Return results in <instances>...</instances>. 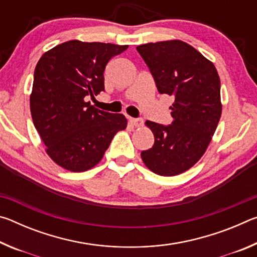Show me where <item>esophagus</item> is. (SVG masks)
Instances as JSON below:
<instances>
[{
    "label": "esophagus",
    "mask_w": 257,
    "mask_h": 257,
    "mask_svg": "<svg viewBox=\"0 0 257 257\" xmlns=\"http://www.w3.org/2000/svg\"><path fill=\"white\" fill-rule=\"evenodd\" d=\"M130 122H132L135 127H142L144 124V120L142 118H130Z\"/></svg>",
    "instance_id": "esophagus-1"
}]
</instances>
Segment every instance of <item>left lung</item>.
<instances>
[{
    "label": "left lung",
    "instance_id": "1",
    "mask_svg": "<svg viewBox=\"0 0 257 257\" xmlns=\"http://www.w3.org/2000/svg\"><path fill=\"white\" fill-rule=\"evenodd\" d=\"M137 51L159 93L175 99L171 124L146 121L154 145L142 152V159L156 175H179L202 158L215 133L222 111L219 75L211 61L185 42L149 43Z\"/></svg>",
    "mask_w": 257,
    "mask_h": 257
}]
</instances>
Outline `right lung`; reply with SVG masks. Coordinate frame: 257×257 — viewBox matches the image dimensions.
I'll return each mask as SVG.
<instances>
[{"label":"right lung","instance_id":"right-lung-1","mask_svg":"<svg viewBox=\"0 0 257 257\" xmlns=\"http://www.w3.org/2000/svg\"><path fill=\"white\" fill-rule=\"evenodd\" d=\"M127 45L69 41L43 54L34 72L30 112L56 164L86 171L102 160L114 135L127 127L123 114L90 105L104 92V70Z\"/></svg>","mask_w":257,"mask_h":257}]
</instances>
